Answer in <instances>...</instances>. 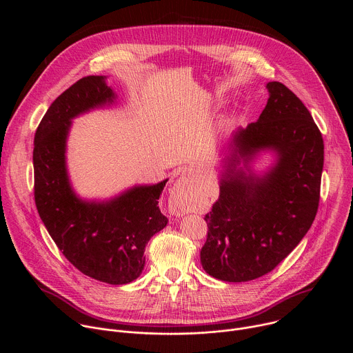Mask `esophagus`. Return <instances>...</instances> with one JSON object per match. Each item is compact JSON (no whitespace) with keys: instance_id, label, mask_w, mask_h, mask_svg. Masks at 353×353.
<instances>
[{"instance_id":"obj_1","label":"esophagus","mask_w":353,"mask_h":353,"mask_svg":"<svg viewBox=\"0 0 353 353\" xmlns=\"http://www.w3.org/2000/svg\"><path fill=\"white\" fill-rule=\"evenodd\" d=\"M169 210L173 215L180 216L187 212H190V204H188V191L180 187H174L172 191L170 199H169Z\"/></svg>"}]
</instances>
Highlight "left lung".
I'll list each match as a JSON object with an SVG mask.
<instances>
[{"mask_svg": "<svg viewBox=\"0 0 353 353\" xmlns=\"http://www.w3.org/2000/svg\"><path fill=\"white\" fill-rule=\"evenodd\" d=\"M270 97L256 123L239 128L221 177L219 198L205 215L201 264L226 282L271 272L309 232L320 201L324 142L301 100L283 83L268 82ZM277 155L264 176L248 163L261 150ZM240 161L245 163L247 175Z\"/></svg>", "mask_w": 353, "mask_h": 353, "instance_id": "left-lung-1", "label": "left lung"}]
</instances>
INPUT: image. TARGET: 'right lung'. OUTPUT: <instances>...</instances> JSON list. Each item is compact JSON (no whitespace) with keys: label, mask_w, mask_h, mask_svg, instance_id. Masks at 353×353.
<instances>
[{"label":"right lung","mask_w":353,"mask_h":353,"mask_svg":"<svg viewBox=\"0 0 353 353\" xmlns=\"http://www.w3.org/2000/svg\"><path fill=\"white\" fill-rule=\"evenodd\" d=\"M114 99L106 77L90 75L48 108L34 134V203L48 234L77 270L100 282L123 285L141 275L145 245L168 225L159 210L168 180L135 185L97 203L74 192L65 165L71 120Z\"/></svg>","instance_id":"add662e5"}]
</instances>
